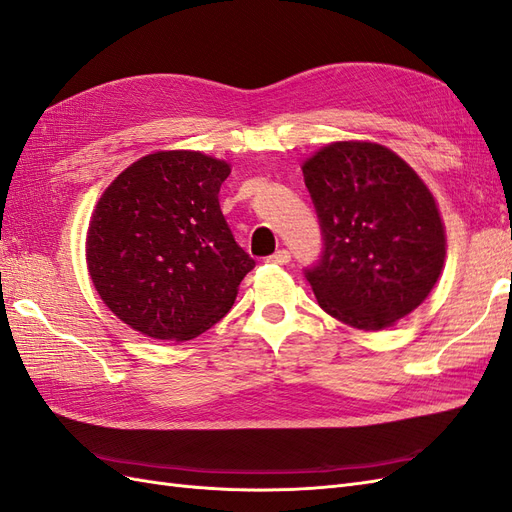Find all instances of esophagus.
Masks as SVG:
<instances>
[{"label":"esophagus","mask_w":512,"mask_h":512,"mask_svg":"<svg viewBox=\"0 0 512 512\" xmlns=\"http://www.w3.org/2000/svg\"><path fill=\"white\" fill-rule=\"evenodd\" d=\"M267 262H271V265H288L290 252L288 250H277L273 256L267 258Z\"/></svg>","instance_id":"esophagus-1"}]
</instances>
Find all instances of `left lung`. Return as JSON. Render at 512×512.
<instances>
[{
  "instance_id": "8db88e82",
  "label": "left lung",
  "mask_w": 512,
  "mask_h": 512,
  "mask_svg": "<svg viewBox=\"0 0 512 512\" xmlns=\"http://www.w3.org/2000/svg\"><path fill=\"white\" fill-rule=\"evenodd\" d=\"M324 235L309 269L318 305L363 331H382L421 305L440 280L446 230L436 198L389 147L335 141L303 164Z\"/></svg>"
}]
</instances>
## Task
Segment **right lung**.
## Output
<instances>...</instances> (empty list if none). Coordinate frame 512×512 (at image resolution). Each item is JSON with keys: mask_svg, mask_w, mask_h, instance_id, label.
I'll return each mask as SVG.
<instances>
[{"mask_svg": "<svg viewBox=\"0 0 512 512\" xmlns=\"http://www.w3.org/2000/svg\"><path fill=\"white\" fill-rule=\"evenodd\" d=\"M228 175V162L200 151H156L102 192L87 228V271L130 329L188 342L228 314L256 265L220 209Z\"/></svg>", "mask_w": 512, "mask_h": 512, "instance_id": "1", "label": "right lung"}]
</instances>
